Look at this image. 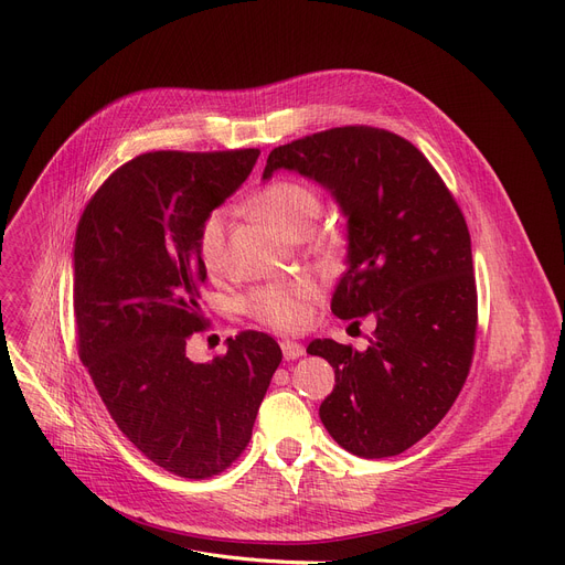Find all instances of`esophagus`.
<instances>
[{
	"instance_id": "1",
	"label": "esophagus",
	"mask_w": 565,
	"mask_h": 565,
	"mask_svg": "<svg viewBox=\"0 0 565 565\" xmlns=\"http://www.w3.org/2000/svg\"><path fill=\"white\" fill-rule=\"evenodd\" d=\"M281 352H284V360H300L305 354V345L298 341H284L281 343Z\"/></svg>"
}]
</instances>
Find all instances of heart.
Wrapping results in <instances>:
<instances>
[{
    "label": "heart",
    "instance_id": "obj_1",
    "mask_svg": "<svg viewBox=\"0 0 565 565\" xmlns=\"http://www.w3.org/2000/svg\"><path fill=\"white\" fill-rule=\"evenodd\" d=\"M254 213L279 231L284 237H290L300 231H311L320 215L318 194L298 181H277L267 185L254 201ZM224 233H226V213L213 211L199 228V254L207 267H217L224 256ZM316 284L307 277L292 279L286 284H270L256 288L249 300L247 311L275 330L292 332L300 330L307 322V307L316 298Z\"/></svg>",
    "mask_w": 565,
    "mask_h": 565
}]
</instances>
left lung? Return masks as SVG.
Listing matches in <instances>:
<instances>
[{"label":"left lung","mask_w":565,"mask_h":565,"mask_svg":"<svg viewBox=\"0 0 565 565\" xmlns=\"http://www.w3.org/2000/svg\"><path fill=\"white\" fill-rule=\"evenodd\" d=\"M279 169L328 190L345 217L332 313L375 320L366 350L309 343L337 375L320 422L354 456H398L444 419L469 373L477 284L465 217L419 148L387 130L348 126L290 141L267 156L263 181Z\"/></svg>","instance_id":"left-lung-1"}]
</instances>
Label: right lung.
Here are the masks:
<instances>
[{
	"mask_svg": "<svg viewBox=\"0 0 565 565\" xmlns=\"http://www.w3.org/2000/svg\"><path fill=\"white\" fill-rule=\"evenodd\" d=\"M258 148L143 153L88 201L73 247L79 358L111 419L156 465L207 479L243 454L281 362L263 332L196 364L205 265L199 228L252 173Z\"/></svg>",
	"mask_w": 565,
	"mask_h": 565,
	"instance_id": "1",
	"label": "right lung"
}]
</instances>
